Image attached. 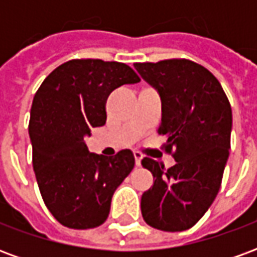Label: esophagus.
Instances as JSON below:
<instances>
[{
	"label": "esophagus",
	"instance_id": "obj_1",
	"mask_svg": "<svg viewBox=\"0 0 257 257\" xmlns=\"http://www.w3.org/2000/svg\"><path fill=\"white\" fill-rule=\"evenodd\" d=\"M134 156H135V164H136V167H140V164H142V160H143V156L140 154L139 151H135Z\"/></svg>",
	"mask_w": 257,
	"mask_h": 257
}]
</instances>
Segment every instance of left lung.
Wrapping results in <instances>:
<instances>
[{
  "label": "left lung",
  "instance_id": "obj_1",
  "mask_svg": "<svg viewBox=\"0 0 257 257\" xmlns=\"http://www.w3.org/2000/svg\"><path fill=\"white\" fill-rule=\"evenodd\" d=\"M158 92L165 151L175 149L169 169L146 157L142 165L154 184L142 195V215L162 231H184L209 209L220 189L231 136L232 112L220 82L209 70L186 59L135 63Z\"/></svg>",
  "mask_w": 257,
  "mask_h": 257
}]
</instances>
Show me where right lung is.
<instances>
[{"mask_svg":"<svg viewBox=\"0 0 257 257\" xmlns=\"http://www.w3.org/2000/svg\"><path fill=\"white\" fill-rule=\"evenodd\" d=\"M139 81L125 63L75 59L55 68L37 90L29 123L33 168L44 202L63 226L103 224L112 194L134 169L131 150L107 158L90 153L85 138L106 123L112 90Z\"/></svg>","mask_w":257,"mask_h":257,"instance_id":"obj_1","label":"right lung"}]
</instances>
